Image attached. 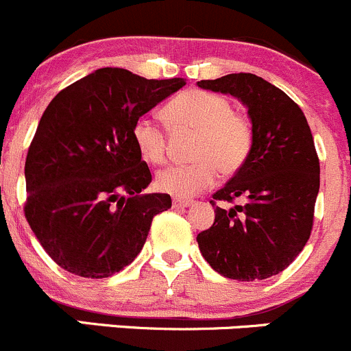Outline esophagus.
Returning a JSON list of instances; mask_svg holds the SVG:
<instances>
[{
  "instance_id": "esophagus-1",
  "label": "esophagus",
  "mask_w": 351,
  "mask_h": 351,
  "mask_svg": "<svg viewBox=\"0 0 351 351\" xmlns=\"http://www.w3.org/2000/svg\"><path fill=\"white\" fill-rule=\"evenodd\" d=\"M172 204H174V208H187L193 204V201L191 199H180V197H174L172 199Z\"/></svg>"
}]
</instances>
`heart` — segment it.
Wrapping results in <instances>:
<instances>
[{
    "label": "heart",
    "mask_w": 351,
    "mask_h": 351,
    "mask_svg": "<svg viewBox=\"0 0 351 351\" xmlns=\"http://www.w3.org/2000/svg\"><path fill=\"white\" fill-rule=\"evenodd\" d=\"M164 117L174 131L196 133L191 148L194 162L162 169L155 179L158 189L172 196L191 197L210 189L220 172L232 176L241 171L252 150L251 119L232 109L221 93L186 90L165 106ZM133 141L143 160L158 165L167 158V133L150 117L134 123Z\"/></svg>",
    "instance_id": "b5f03b06"
}]
</instances>
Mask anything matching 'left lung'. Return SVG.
Listing matches in <instances>:
<instances>
[{
  "label": "left lung",
  "instance_id": "1",
  "mask_svg": "<svg viewBox=\"0 0 351 351\" xmlns=\"http://www.w3.org/2000/svg\"><path fill=\"white\" fill-rule=\"evenodd\" d=\"M197 85L237 97L254 130L245 164L210 201L215 221L197 234L201 254L230 280L278 275L300 254L314 225L319 157L307 119L283 90L252 73ZM221 200L229 206L218 207Z\"/></svg>",
  "mask_w": 351,
  "mask_h": 351
}]
</instances>
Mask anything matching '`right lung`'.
<instances>
[{"instance_id":"1","label":"right lung","mask_w":351,"mask_h":351,"mask_svg":"<svg viewBox=\"0 0 351 351\" xmlns=\"http://www.w3.org/2000/svg\"><path fill=\"white\" fill-rule=\"evenodd\" d=\"M186 85L100 68L66 86L39 121L25 160L23 211L44 251L66 271L107 278L134 261L152 220L172 206L152 182L133 126Z\"/></svg>"}]
</instances>
